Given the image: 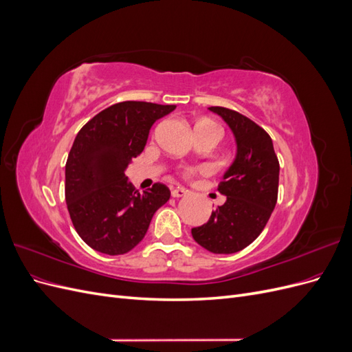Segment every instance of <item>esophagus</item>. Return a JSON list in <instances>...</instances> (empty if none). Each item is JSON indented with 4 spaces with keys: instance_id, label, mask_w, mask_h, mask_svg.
<instances>
[{
    "instance_id": "esophagus-1",
    "label": "esophagus",
    "mask_w": 352,
    "mask_h": 352,
    "mask_svg": "<svg viewBox=\"0 0 352 352\" xmlns=\"http://www.w3.org/2000/svg\"><path fill=\"white\" fill-rule=\"evenodd\" d=\"M186 195V189L182 186H177L172 189V197L175 198H180V197H185Z\"/></svg>"
}]
</instances>
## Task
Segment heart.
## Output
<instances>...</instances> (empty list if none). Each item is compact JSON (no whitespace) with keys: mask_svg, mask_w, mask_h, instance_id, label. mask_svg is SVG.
I'll use <instances>...</instances> for the list:
<instances>
[{"mask_svg":"<svg viewBox=\"0 0 352 352\" xmlns=\"http://www.w3.org/2000/svg\"><path fill=\"white\" fill-rule=\"evenodd\" d=\"M195 172H197L195 167H186V168H184L182 175H185V176H192Z\"/></svg>","mask_w":352,"mask_h":352,"instance_id":"heart-1","label":"heart"}]
</instances>
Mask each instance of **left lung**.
I'll return each instance as SVG.
<instances>
[{"label":"left lung","instance_id":"obj_1","mask_svg":"<svg viewBox=\"0 0 352 352\" xmlns=\"http://www.w3.org/2000/svg\"><path fill=\"white\" fill-rule=\"evenodd\" d=\"M235 135L238 153L217 190L225 204L207 223L192 229L194 239L214 254H233L258 238L274 210L279 190V160L270 135L247 116L225 107H210Z\"/></svg>","mask_w":352,"mask_h":352}]
</instances>
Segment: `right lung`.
I'll return each mask as SVG.
<instances>
[{
	"mask_svg": "<svg viewBox=\"0 0 352 352\" xmlns=\"http://www.w3.org/2000/svg\"><path fill=\"white\" fill-rule=\"evenodd\" d=\"M176 105L123 101L110 105L76 135L66 163V202L85 243L109 255L129 252L150 228L154 212L170 198L164 184L140 190L126 167L144 151L151 126Z\"/></svg>",
	"mask_w": 352,
	"mask_h": 352,
	"instance_id": "add662e5",
	"label": "right lung"
}]
</instances>
